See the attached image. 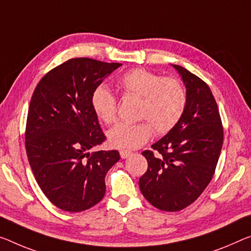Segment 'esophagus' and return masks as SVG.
Listing matches in <instances>:
<instances>
[{"label": "esophagus", "instance_id": "obj_1", "mask_svg": "<svg viewBox=\"0 0 251 251\" xmlns=\"http://www.w3.org/2000/svg\"><path fill=\"white\" fill-rule=\"evenodd\" d=\"M120 156H121L122 159H126V158H128L129 156H131V151H129V150H121Z\"/></svg>", "mask_w": 251, "mask_h": 251}]
</instances>
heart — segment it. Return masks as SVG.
<instances>
[{
	"instance_id": "obj_1",
	"label": "heart",
	"mask_w": 251,
	"mask_h": 251,
	"mask_svg": "<svg viewBox=\"0 0 251 251\" xmlns=\"http://www.w3.org/2000/svg\"><path fill=\"white\" fill-rule=\"evenodd\" d=\"M126 96L140 98L137 123H118L107 132L113 148L130 150L144 146L151 137L167 133L178 123L186 107V91L178 79L163 77L144 68L123 74L117 83ZM91 105L100 120L111 125L117 120V100L106 86L95 88ZM148 121L146 122L145 120Z\"/></svg>"
}]
</instances>
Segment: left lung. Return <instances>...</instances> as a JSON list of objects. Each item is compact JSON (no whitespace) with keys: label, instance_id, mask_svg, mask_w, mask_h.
Returning <instances> with one entry per match:
<instances>
[{"label":"left lung","instance_id":"8db88e82","mask_svg":"<svg viewBox=\"0 0 251 251\" xmlns=\"http://www.w3.org/2000/svg\"><path fill=\"white\" fill-rule=\"evenodd\" d=\"M186 88V107L178 123L142 155L148 169L139 179L147 201L161 211L190 205L213 177L223 144L217 102L205 82L186 68L172 65Z\"/></svg>","mask_w":251,"mask_h":251}]
</instances>
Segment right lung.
<instances>
[{
	"label": "right lung",
	"instance_id": "right-lung-1",
	"mask_svg": "<svg viewBox=\"0 0 251 251\" xmlns=\"http://www.w3.org/2000/svg\"><path fill=\"white\" fill-rule=\"evenodd\" d=\"M122 64L73 58L47 73L28 111L25 149L38 185L52 204L85 211L105 194V175L120 159L117 150L91 152L105 136L91 105L104 78Z\"/></svg>",
	"mask_w": 251,
	"mask_h": 251
}]
</instances>
